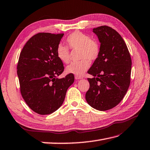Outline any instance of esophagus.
<instances>
[{"label": "esophagus", "instance_id": "34e87169", "mask_svg": "<svg viewBox=\"0 0 150 150\" xmlns=\"http://www.w3.org/2000/svg\"><path fill=\"white\" fill-rule=\"evenodd\" d=\"M75 79L76 80H79V79H82V76H76V75H75Z\"/></svg>", "mask_w": 150, "mask_h": 150}]
</instances>
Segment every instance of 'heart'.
<instances>
[{
    "label": "heart",
    "instance_id": "obj_1",
    "mask_svg": "<svg viewBox=\"0 0 150 150\" xmlns=\"http://www.w3.org/2000/svg\"><path fill=\"white\" fill-rule=\"evenodd\" d=\"M67 42L73 50H80L79 62H72L67 68L68 74L81 76L90 67V62L98 57L100 48L96 41L91 40L88 35L79 31H75L67 37ZM57 56L63 63L67 64L70 60L69 48L62 44H59L56 49Z\"/></svg>",
    "mask_w": 150,
    "mask_h": 150
}]
</instances>
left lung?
Returning <instances> with one entry per match:
<instances>
[{
	"instance_id": "1",
	"label": "left lung",
	"mask_w": 150,
	"mask_h": 150,
	"mask_svg": "<svg viewBox=\"0 0 150 150\" xmlns=\"http://www.w3.org/2000/svg\"><path fill=\"white\" fill-rule=\"evenodd\" d=\"M93 32L100 43L98 57L88 71L93 78L88 80L86 94L89 105L104 111L119 104L130 83L131 57L127 45L116 30L106 25L94 28Z\"/></svg>"
}]
</instances>
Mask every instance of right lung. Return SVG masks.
Segmentation results:
<instances>
[{
	"label": "right lung",
	"instance_id": "obj_1",
	"mask_svg": "<svg viewBox=\"0 0 150 150\" xmlns=\"http://www.w3.org/2000/svg\"><path fill=\"white\" fill-rule=\"evenodd\" d=\"M64 34L40 33L28 40L20 54L17 75L23 100L34 112L50 114L63 103L74 74L58 79L64 71L56 49Z\"/></svg>",
	"mask_w": 150,
	"mask_h": 150
}]
</instances>
